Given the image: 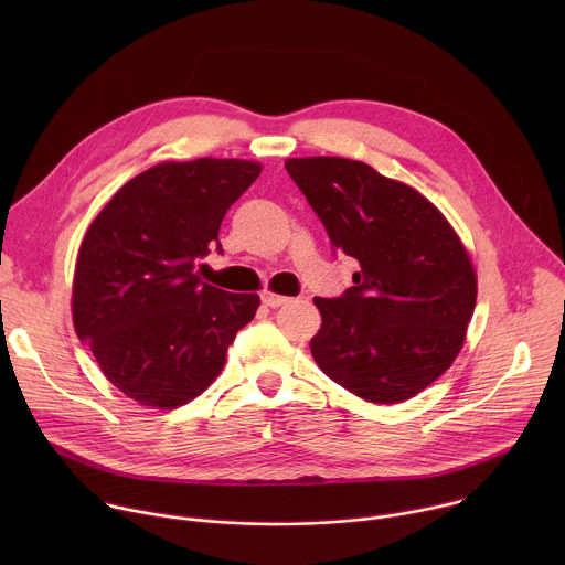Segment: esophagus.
Here are the masks:
<instances>
[{
	"label": "esophagus",
	"instance_id": "1",
	"mask_svg": "<svg viewBox=\"0 0 565 565\" xmlns=\"http://www.w3.org/2000/svg\"><path fill=\"white\" fill-rule=\"evenodd\" d=\"M262 301H264V306H268V308H279V306H284V303L288 301V297L277 295V292H273V290H264V292H262Z\"/></svg>",
	"mask_w": 565,
	"mask_h": 565
}]
</instances>
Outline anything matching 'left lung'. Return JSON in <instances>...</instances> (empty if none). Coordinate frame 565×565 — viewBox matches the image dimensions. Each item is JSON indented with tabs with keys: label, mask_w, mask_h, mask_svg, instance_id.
I'll return each instance as SVG.
<instances>
[{
	"label": "left lung",
	"mask_w": 565,
	"mask_h": 565,
	"mask_svg": "<svg viewBox=\"0 0 565 565\" xmlns=\"http://www.w3.org/2000/svg\"><path fill=\"white\" fill-rule=\"evenodd\" d=\"M286 170L333 253L360 262L340 297H315L317 366L375 405L409 399L456 360L476 306L458 234L414 188L338 156L288 158Z\"/></svg>",
	"instance_id": "1"
}]
</instances>
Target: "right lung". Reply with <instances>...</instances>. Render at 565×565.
Returning a JSON list of instances; mask_svg holds the SVG:
<instances>
[{
  "instance_id": "obj_1",
  "label": "right lung",
  "mask_w": 565,
  "mask_h": 565,
  "mask_svg": "<svg viewBox=\"0 0 565 565\" xmlns=\"http://www.w3.org/2000/svg\"><path fill=\"white\" fill-rule=\"evenodd\" d=\"M262 174L253 160L160 163L100 210L77 253L73 327L105 377L145 407L201 395L227 347L253 321L259 295L205 284L196 266L221 250L230 205Z\"/></svg>"
}]
</instances>
